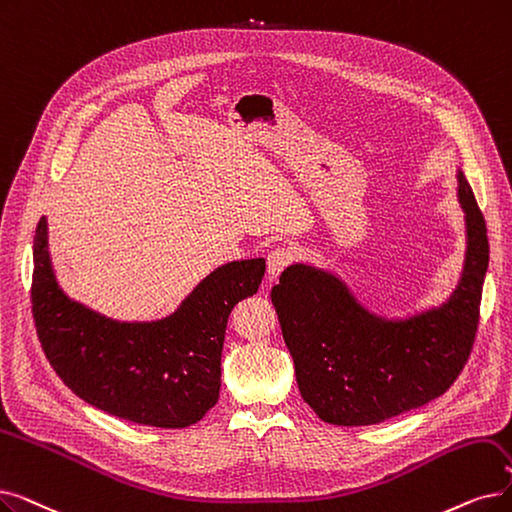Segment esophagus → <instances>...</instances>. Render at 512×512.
Masks as SVG:
<instances>
[{"label":"esophagus","instance_id":"34e87169","mask_svg":"<svg viewBox=\"0 0 512 512\" xmlns=\"http://www.w3.org/2000/svg\"><path fill=\"white\" fill-rule=\"evenodd\" d=\"M293 259H295V255H293L291 249H276V251H272L268 255V274H270V278L272 280L278 278L284 272L286 265L293 263Z\"/></svg>","mask_w":512,"mask_h":512}]
</instances>
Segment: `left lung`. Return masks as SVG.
Instances as JSON below:
<instances>
[{
	"instance_id": "left-lung-1",
	"label": "left lung",
	"mask_w": 512,
	"mask_h": 512,
	"mask_svg": "<svg viewBox=\"0 0 512 512\" xmlns=\"http://www.w3.org/2000/svg\"><path fill=\"white\" fill-rule=\"evenodd\" d=\"M466 251L452 295L408 318L364 307L328 270L293 263L272 288L301 397L324 422L366 427L429 404L450 389L475 341L490 261L485 219L456 173Z\"/></svg>"
}]
</instances>
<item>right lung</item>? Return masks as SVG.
Returning <instances> with one entry per match:
<instances>
[{"label": "right lung", "instance_id": "obj_1", "mask_svg": "<svg viewBox=\"0 0 512 512\" xmlns=\"http://www.w3.org/2000/svg\"><path fill=\"white\" fill-rule=\"evenodd\" d=\"M265 259L219 265L173 314L121 322L66 295L48 251V221L33 240L31 303L43 353L83 402L159 429H184L217 404L230 311L257 293Z\"/></svg>", "mask_w": 512, "mask_h": 512}]
</instances>
